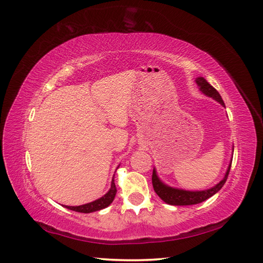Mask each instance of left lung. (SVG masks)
<instances>
[{
  "instance_id": "1",
  "label": "left lung",
  "mask_w": 263,
  "mask_h": 263,
  "mask_svg": "<svg viewBox=\"0 0 263 263\" xmlns=\"http://www.w3.org/2000/svg\"><path fill=\"white\" fill-rule=\"evenodd\" d=\"M195 82H197V85H198L201 92H203L205 96L214 98L215 100H217L218 103L225 107V103H224V100L221 99V96L219 95V92H218L216 89L204 79V78L199 77L195 79ZM233 152H234V147H233ZM232 160H233V157L231 159L230 165H228V168L226 171V174H225L224 178H222L219 183L216 184L215 186L206 189V190H202V191H187V190H182V189L172 187L170 185H167V184H165L158 177L157 172H156V170L154 168L153 178H152L154 190H155V192L158 194V197L164 201V202L172 204V205H191V204L201 203V202H203V201H205L206 199L211 198L212 195L216 194L222 186H224V184L228 177V174H230Z\"/></svg>"
}]
</instances>
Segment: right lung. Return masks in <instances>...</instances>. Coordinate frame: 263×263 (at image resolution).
<instances>
[{"mask_svg":"<svg viewBox=\"0 0 263 263\" xmlns=\"http://www.w3.org/2000/svg\"><path fill=\"white\" fill-rule=\"evenodd\" d=\"M115 195H116V186H115L114 176H113V178H111V183H110V189L108 190L107 193L103 195L102 198L95 200V201H92V202L81 204V205H76V206L65 205V208L77 211V212H83V214H90V212L102 210V209L106 208V206H108L111 202H113Z\"/></svg>","mask_w":263,"mask_h":263,"instance_id":"right-lung-1","label":"right lung"}]
</instances>
